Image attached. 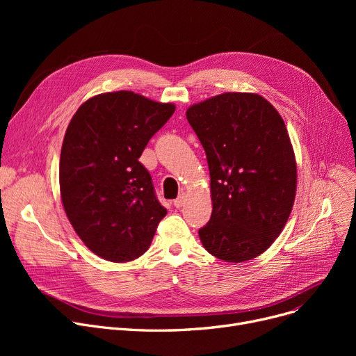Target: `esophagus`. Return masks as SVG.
<instances>
[{
  "mask_svg": "<svg viewBox=\"0 0 356 356\" xmlns=\"http://www.w3.org/2000/svg\"><path fill=\"white\" fill-rule=\"evenodd\" d=\"M184 200H186L184 193H180V195L177 196V199L175 200V207H176V208H181L183 204H184Z\"/></svg>",
  "mask_w": 356,
  "mask_h": 356,
  "instance_id": "esophagus-1",
  "label": "esophagus"
}]
</instances>
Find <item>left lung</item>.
Instances as JSON below:
<instances>
[{"label":"left lung","mask_w":356,"mask_h":356,"mask_svg":"<svg viewBox=\"0 0 356 356\" xmlns=\"http://www.w3.org/2000/svg\"><path fill=\"white\" fill-rule=\"evenodd\" d=\"M189 124L207 153L212 215L202 244L227 263L263 254L291 213L297 165L286 124L258 93L227 92L192 105Z\"/></svg>","instance_id":"left-lung-1"}]
</instances>
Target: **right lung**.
Masks as SVG:
<instances>
[{
    "mask_svg": "<svg viewBox=\"0 0 356 356\" xmlns=\"http://www.w3.org/2000/svg\"><path fill=\"white\" fill-rule=\"evenodd\" d=\"M175 109L131 90L106 92L83 102L67 125L59 164L63 208L83 244L106 261L143 255L167 213L138 159Z\"/></svg>",
    "mask_w": 356,
    "mask_h": 356,
    "instance_id": "add662e5",
    "label": "right lung"
}]
</instances>
